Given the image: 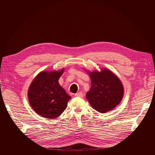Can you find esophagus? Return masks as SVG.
I'll return each instance as SVG.
<instances>
[{"label":"esophagus","instance_id":"esophagus-1","mask_svg":"<svg viewBox=\"0 0 155 155\" xmlns=\"http://www.w3.org/2000/svg\"><path fill=\"white\" fill-rule=\"evenodd\" d=\"M75 96H76V97H82L83 96V93H81V92H79V93H76V94H75Z\"/></svg>","mask_w":155,"mask_h":155}]
</instances>
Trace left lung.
<instances>
[{"label": "left lung", "mask_w": 155, "mask_h": 155, "mask_svg": "<svg viewBox=\"0 0 155 155\" xmlns=\"http://www.w3.org/2000/svg\"><path fill=\"white\" fill-rule=\"evenodd\" d=\"M85 71L91 80L86 96L92 107L102 114L114 109L124 96V87L120 78L107 68H102L101 71Z\"/></svg>", "instance_id": "obj_1"}]
</instances>
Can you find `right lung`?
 I'll list each match as a JSON object with an SVG mask.
<instances>
[{"label": "right lung", "instance_id": "add662e5", "mask_svg": "<svg viewBox=\"0 0 155 155\" xmlns=\"http://www.w3.org/2000/svg\"><path fill=\"white\" fill-rule=\"evenodd\" d=\"M64 69L41 71L31 83L28 92L31 106L40 116L54 119L68 107L71 97L59 83Z\"/></svg>", "mask_w": 155, "mask_h": 155}]
</instances>
